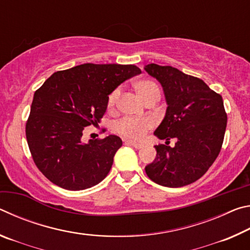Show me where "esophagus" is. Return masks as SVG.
Masks as SVG:
<instances>
[{"instance_id": "1", "label": "esophagus", "mask_w": 250, "mask_h": 250, "mask_svg": "<svg viewBox=\"0 0 250 250\" xmlns=\"http://www.w3.org/2000/svg\"><path fill=\"white\" fill-rule=\"evenodd\" d=\"M125 143H126V145H129V146H134L135 149H141V147L143 146V143L138 142V141H134V140H126Z\"/></svg>"}]
</instances>
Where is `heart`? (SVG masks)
<instances>
[{"instance_id":"b5f03b06","label":"heart","mask_w":250,"mask_h":250,"mask_svg":"<svg viewBox=\"0 0 250 250\" xmlns=\"http://www.w3.org/2000/svg\"><path fill=\"white\" fill-rule=\"evenodd\" d=\"M134 89L143 103L152 98H159L160 89L159 86L152 80L146 79L138 82L134 84ZM120 96V89L113 90L108 97V108L109 110H113L117 104V100ZM153 126V122L150 119H132V118H124V119L116 122L115 130L121 135L131 139H140L145 135Z\"/></svg>"}]
</instances>
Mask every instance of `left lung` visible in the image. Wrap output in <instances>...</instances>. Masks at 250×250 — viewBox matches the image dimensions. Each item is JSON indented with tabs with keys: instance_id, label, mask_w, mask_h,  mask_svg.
Listing matches in <instances>:
<instances>
[{
	"instance_id": "left-lung-1",
	"label": "left lung",
	"mask_w": 250,
	"mask_h": 250,
	"mask_svg": "<svg viewBox=\"0 0 250 250\" xmlns=\"http://www.w3.org/2000/svg\"><path fill=\"white\" fill-rule=\"evenodd\" d=\"M145 70L163 88L166 116L154 131L167 145L155 146L154 161L146 173L156 184L181 188L205 174L221 152L227 115L221 95L202 79L171 66L150 64ZM171 138L176 146H168Z\"/></svg>"
}]
</instances>
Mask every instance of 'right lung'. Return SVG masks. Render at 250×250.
Here are the masks:
<instances>
[{
  "mask_svg": "<svg viewBox=\"0 0 250 250\" xmlns=\"http://www.w3.org/2000/svg\"><path fill=\"white\" fill-rule=\"evenodd\" d=\"M139 74L134 65L83 64L54 73L35 91L26 139L36 167L52 183L82 191L108 175L122 140L110 134L84 143L83 131L99 124L109 95Z\"/></svg>",
  "mask_w": 250,
  "mask_h": 250,
  "instance_id": "1",
  "label": "right lung"
}]
</instances>
